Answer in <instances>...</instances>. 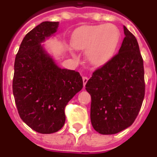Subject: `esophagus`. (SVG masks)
<instances>
[{
    "mask_svg": "<svg viewBox=\"0 0 157 157\" xmlns=\"http://www.w3.org/2000/svg\"><path fill=\"white\" fill-rule=\"evenodd\" d=\"M82 80H83V85H84V86H86V82L88 81V77L87 76H83L82 77Z\"/></svg>",
    "mask_w": 157,
    "mask_h": 157,
    "instance_id": "34e87169",
    "label": "esophagus"
}]
</instances>
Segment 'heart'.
Returning a JSON list of instances; mask_svg holds the SVG:
<instances>
[{
  "mask_svg": "<svg viewBox=\"0 0 157 157\" xmlns=\"http://www.w3.org/2000/svg\"><path fill=\"white\" fill-rule=\"evenodd\" d=\"M119 30L112 24L85 26L75 32L71 46L86 51V57L93 65H102L110 59L119 40Z\"/></svg>",
  "mask_w": 157,
  "mask_h": 157,
  "instance_id": "obj_1",
  "label": "heart"
}]
</instances>
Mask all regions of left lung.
Wrapping results in <instances>:
<instances>
[{
	"mask_svg": "<svg viewBox=\"0 0 157 157\" xmlns=\"http://www.w3.org/2000/svg\"><path fill=\"white\" fill-rule=\"evenodd\" d=\"M119 51L94 71L86 85L90 121L100 134L118 133L133 124L145 95L143 59L135 36L124 26Z\"/></svg>",
	"mask_w": 157,
	"mask_h": 157,
	"instance_id": "obj_1",
	"label": "left lung"
}]
</instances>
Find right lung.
<instances>
[{"label": "right lung", "mask_w": 157, "mask_h": 157, "mask_svg": "<svg viewBox=\"0 0 157 157\" xmlns=\"http://www.w3.org/2000/svg\"><path fill=\"white\" fill-rule=\"evenodd\" d=\"M45 21L23 39L15 60L13 94L23 121L39 133H53L65 124V108L83 87L78 71L58 67L41 43L57 31Z\"/></svg>", "instance_id": "add662e5"}]
</instances>
